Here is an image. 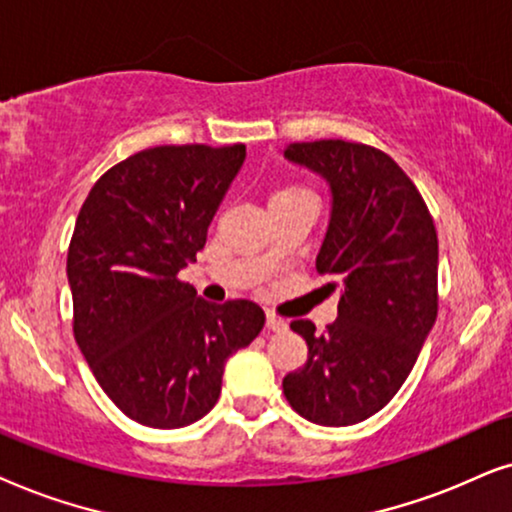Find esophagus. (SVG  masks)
Instances as JSON below:
<instances>
[{"mask_svg": "<svg viewBox=\"0 0 512 512\" xmlns=\"http://www.w3.org/2000/svg\"><path fill=\"white\" fill-rule=\"evenodd\" d=\"M285 327H288V323H285L283 318L274 316V313H267V330L269 332H283Z\"/></svg>", "mask_w": 512, "mask_h": 512, "instance_id": "obj_1", "label": "esophagus"}]
</instances>
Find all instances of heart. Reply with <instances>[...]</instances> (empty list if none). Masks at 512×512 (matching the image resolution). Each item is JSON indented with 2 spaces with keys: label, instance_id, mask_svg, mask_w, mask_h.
Wrapping results in <instances>:
<instances>
[{
  "label": "heart",
  "instance_id": "obj_1",
  "mask_svg": "<svg viewBox=\"0 0 512 512\" xmlns=\"http://www.w3.org/2000/svg\"><path fill=\"white\" fill-rule=\"evenodd\" d=\"M285 194H302V189H295V187H288V189H278V192L274 196H285ZM271 196V199H274Z\"/></svg>",
  "mask_w": 512,
  "mask_h": 512
}]
</instances>
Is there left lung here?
I'll list each match as a JSON object with an SVG mask.
<instances>
[{
	"mask_svg": "<svg viewBox=\"0 0 512 512\" xmlns=\"http://www.w3.org/2000/svg\"><path fill=\"white\" fill-rule=\"evenodd\" d=\"M283 156L330 187L316 269L342 292L323 335L311 320L290 323L309 358L285 374L283 393L311 424L351 426L388 405L433 330L438 234L419 189L381 149L316 140L292 142Z\"/></svg>",
	"mask_w": 512,
	"mask_h": 512,
	"instance_id": "8db88e82",
	"label": "left lung"
}]
</instances>
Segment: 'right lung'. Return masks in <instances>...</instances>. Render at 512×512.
Returning <instances> with one entry per match:
<instances>
[{
	"mask_svg": "<svg viewBox=\"0 0 512 512\" xmlns=\"http://www.w3.org/2000/svg\"><path fill=\"white\" fill-rule=\"evenodd\" d=\"M245 161V145L142 149L95 182L67 252L74 339L128 419L182 428L213 410L224 363L264 327L250 299L206 302L177 274Z\"/></svg>",
	"mask_w": 512,
	"mask_h": 512,
	"instance_id": "1",
	"label": "right lung"
}]
</instances>
